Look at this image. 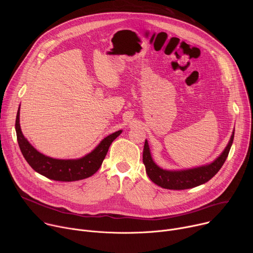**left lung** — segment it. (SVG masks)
<instances>
[{
	"label": "left lung",
	"mask_w": 253,
	"mask_h": 253,
	"mask_svg": "<svg viewBox=\"0 0 253 253\" xmlns=\"http://www.w3.org/2000/svg\"><path fill=\"white\" fill-rule=\"evenodd\" d=\"M233 138L234 132L232 133L228 145L226 146L222 154L214 162L206 166L181 171H167L158 167L152 160L148 142L145 141L143 149V163L145 165L147 175L158 186L174 190L193 188L209 181V180L220 170L228 156L230 147L233 142Z\"/></svg>",
	"instance_id": "1"
}]
</instances>
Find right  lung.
<instances>
[{
  "instance_id": "add662e5",
  "label": "right lung",
  "mask_w": 253,
  "mask_h": 253,
  "mask_svg": "<svg viewBox=\"0 0 253 253\" xmlns=\"http://www.w3.org/2000/svg\"><path fill=\"white\" fill-rule=\"evenodd\" d=\"M16 132L19 147L29 165L41 175L56 181H76L92 176L98 171L111 143L121 134V130L104 138L88 155L77 160H60L45 156L36 150L24 137L20 127V108L16 118Z\"/></svg>"
}]
</instances>
